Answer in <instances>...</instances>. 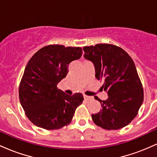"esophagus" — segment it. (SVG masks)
<instances>
[{
  "mask_svg": "<svg viewBox=\"0 0 157 157\" xmlns=\"http://www.w3.org/2000/svg\"><path fill=\"white\" fill-rule=\"evenodd\" d=\"M83 97L86 100H91V99H92V97H91L87 96V95H86V94H83Z\"/></svg>",
  "mask_w": 157,
  "mask_h": 157,
  "instance_id": "obj_1",
  "label": "esophagus"
}]
</instances>
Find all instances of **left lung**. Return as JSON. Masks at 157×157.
Listing matches in <instances>:
<instances>
[{
    "label": "left lung",
    "mask_w": 157,
    "mask_h": 157,
    "mask_svg": "<svg viewBox=\"0 0 157 157\" xmlns=\"http://www.w3.org/2000/svg\"><path fill=\"white\" fill-rule=\"evenodd\" d=\"M84 57L93 63L95 77L103 80L108 99L101 100L100 112L91 114L94 122L106 130L128 125L143 102V89L132 59L122 48L111 44L85 46Z\"/></svg>",
    "instance_id": "8db88e82"
}]
</instances>
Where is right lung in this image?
Segmentation results:
<instances>
[{
    "mask_svg": "<svg viewBox=\"0 0 157 157\" xmlns=\"http://www.w3.org/2000/svg\"><path fill=\"white\" fill-rule=\"evenodd\" d=\"M82 54L80 47L49 45L28 62L20 83L19 99L26 117L36 126L55 130L71 122L83 96L66 94L57 85L67 75L68 64Z\"/></svg>",
    "mask_w": 157,
    "mask_h": 157,
    "instance_id": "add662e5",
    "label": "right lung"
}]
</instances>
